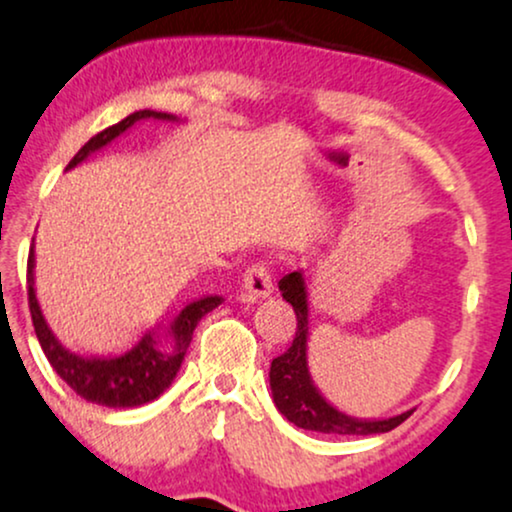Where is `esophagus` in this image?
<instances>
[{"label": "esophagus", "instance_id": "esophagus-1", "mask_svg": "<svg viewBox=\"0 0 512 512\" xmlns=\"http://www.w3.org/2000/svg\"><path fill=\"white\" fill-rule=\"evenodd\" d=\"M274 293L272 272L264 264H252V267L243 276V291H240V300L243 303H257V300L267 298Z\"/></svg>", "mask_w": 512, "mask_h": 512}]
</instances>
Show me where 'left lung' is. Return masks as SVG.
<instances>
[{
  "label": "left lung",
  "instance_id": "1",
  "mask_svg": "<svg viewBox=\"0 0 512 512\" xmlns=\"http://www.w3.org/2000/svg\"><path fill=\"white\" fill-rule=\"evenodd\" d=\"M279 291L286 303L293 305L295 319H298V331L291 348L286 353L274 357L272 369H269V386H272V398L279 412L295 427L307 429V432L322 434H384L396 429L415 412L405 410L400 415L384 417V420H360L350 417L346 412L326 400L317 391L315 381L307 369V338H310V305H307V283L303 272H291L279 281Z\"/></svg>",
  "mask_w": 512,
  "mask_h": 512
}]
</instances>
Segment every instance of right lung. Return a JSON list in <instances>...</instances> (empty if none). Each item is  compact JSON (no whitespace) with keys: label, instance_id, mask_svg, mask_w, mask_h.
<instances>
[{"label":"right lung","instance_id":"right-lung-1","mask_svg":"<svg viewBox=\"0 0 512 512\" xmlns=\"http://www.w3.org/2000/svg\"><path fill=\"white\" fill-rule=\"evenodd\" d=\"M157 119V121H178L174 114L152 112V109H140V112L128 114L126 119L104 128L95 138H90L76 157L71 159L66 169H73L80 162H85L92 152L102 150L104 145L112 143L121 133H126L135 121ZM35 238L33 248L28 255V305L30 317H33L35 334L42 346V353L47 355L49 365L59 374L80 398L90 403L107 405V408H138V405L150 403L162 396L174 381L176 372L181 369L186 350L193 341V331L197 322L221 305V295H205V298L193 300L178 312L174 322L159 334V329H150L140 338L131 350L121 355L109 357H85L61 346V341L52 334L45 315H42L38 295H35Z\"/></svg>","mask_w":512,"mask_h":512}]
</instances>
